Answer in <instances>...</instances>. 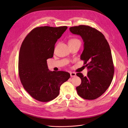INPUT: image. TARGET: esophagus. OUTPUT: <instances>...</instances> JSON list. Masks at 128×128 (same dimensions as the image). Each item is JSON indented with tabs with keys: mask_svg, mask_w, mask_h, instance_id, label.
Masks as SVG:
<instances>
[{
	"mask_svg": "<svg viewBox=\"0 0 128 128\" xmlns=\"http://www.w3.org/2000/svg\"><path fill=\"white\" fill-rule=\"evenodd\" d=\"M70 76L72 77H75L76 76V74L74 72H70Z\"/></svg>",
	"mask_w": 128,
	"mask_h": 128,
	"instance_id": "esophagus-1",
	"label": "esophagus"
}]
</instances>
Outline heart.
Masks as SVG:
<instances>
[{"mask_svg":"<svg viewBox=\"0 0 128 128\" xmlns=\"http://www.w3.org/2000/svg\"><path fill=\"white\" fill-rule=\"evenodd\" d=\"M76 43H80V41L78 39L74 38H72L70 40L69 44H76Z\"/></svg>","mask_w":128,"mask_h":128,"instance_id":"b5f03b06","label":"heart"}]
</instances>
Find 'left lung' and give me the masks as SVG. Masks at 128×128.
Returning a JSON list of instances; mask_svg holds the SVG:
<instances>
[{
    "label": "left lung",
    "mask_w": 128,
    "mask_h": 128,
    "mask_svg": "<svg viewBox=\"0 0 128 128\" xmlns=\"http://www.w3.org/2000/svg\"><path fill=\"white\" fill-rule=\"evenodd\" d=\"M70 30L83 39L84 49L80 59L88 71L86 76L76 74L82 80L76 87L77 93L84 99L95 100L108 89L113 79L114 66L110 45L101 32L89 26L71 27Z\"/></svg>",
    "instance_id": "left-lung-1"
}]
</instances>
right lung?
<instances>
[{"label": "right lung", "mask_w": 128, "mask_h": 128, "mask_svg": "<svg viewBox=\"0 0 128 128\" xmlns=\"http://www.w3.org/2000/svg\"><path fill=\"white\" fill-rule=\"evenodd\" d=\"M68 27L40 26L26 36L20 48L18 75L24 89L34 98L46 102L59 94L60 86L70 78L64 71H50L46 60L53 56L55 44Z\"/></svg>", "instance_id": "obj_1"}]
</instances>
